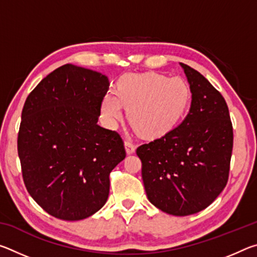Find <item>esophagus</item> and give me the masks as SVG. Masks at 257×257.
<instances>
[{
  "label": "esophagus",
  "mask_w": 257,
  "mask_h": 257,
  "mask_svg": "<svg viewBox=\"0 0 257 257\" xmlns=\"http://www.w3.org/2000/svg\"><path fill=\"white\" fill-rule=\"evenodd\" d=\"M124 146H125V151H127L128 154H133L135 150H136V145H135L132 141H125Z\"/></svg>",
  "instance_id": "34e87169"
}]
</instances>
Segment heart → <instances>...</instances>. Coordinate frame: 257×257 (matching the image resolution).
<instances>
[{"label":"heart","mask_w":257,"mask_h":257,"mask_svg":"<svg viewBox=\"0 0 257 257\" xmlns=\"http://www.w3.org/2000/svg\"><path fill=\"white\" fill-rule=\"evenodd\" d=\"M190 99V87L181 78L156 72L129 73L120 78L115 93L104 95L102 113L108 122L115 123L125 106L129 122L139 135L159 138L177 127Z\"/></svg>","instance_id":"b5f03b06"}]
</instances>
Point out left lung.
<instances>
[{"instance_id":"obj_1","label":"left lung","mask_w":257,"mask_h":257,"mask_svg":"<svg viewBox=\"0 0 257 257\" xmlns=\"http://www.w3.org/2000/svg\"><path fill=\"white\" fill-rule=\"evenodd\" d=\"M191 90L185 120L163 137L137 147L149 201L177 216L195 214L228 182L233 130L225 99L205 77L181 63Z\"/></svg>"}]
</instances>
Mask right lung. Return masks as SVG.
I'll use <instances>...</instances> for the list:
<instances>
[{"label": "right lung", "mask_w": 257, "mask_h": 257, "mask_svg": "<svg viewBox=\"0 0 257 257\" xmlns=\"http://www.w3.org/2000/svg\"><path fill=\"white\" fill-rule=\"evenodd\" d=\"M107 77L64 64L30 92L18 155L26 188L52 216L77 221L108 197L110 173L125 158L122 138L97 124Z\"/></svg>", "instance_id": "add662e5"}]
</instances>
